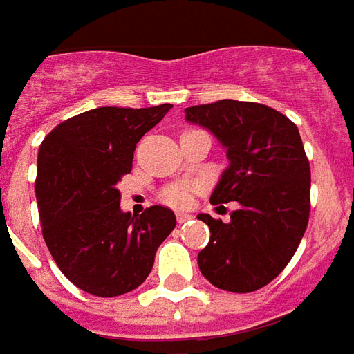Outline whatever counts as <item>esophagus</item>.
Segmentation results:
<instances>
[{
  "mask_svg": "<svg viewBox=\"0 0 354 354\" xmlns=\"http://www.w3.org/2000/svg\"><path fill=\"white\" fill-rule=\"evenodd\" d=\"M190 217H192V215H189V213H183V212H179V213H177V223H179V225H183V223H187V221H189Z\"/></svg>",
  "mask_w": 354,
  "mask_h": 354,
  "instance_id": "34e87169",
  "label": "esophagus"
}]
</instances>
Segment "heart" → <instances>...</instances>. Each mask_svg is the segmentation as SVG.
I'll return each mask as SVG.
<instances>
[{
	"label": "heart",
	"mask_w": 354,
	"mask_h": 354,
	"mask_svg": "<svg viewBox=\"0 0 354 354\" xmlns=\"http://www.w3.org/2000/svg\"><path fill=\"white\" fill-rule=\"evenodd\" d=\"M192 198V187L189 185H173L164 192V200L171 205H189Z\"/></svg>",
	"instance_id": "1"
}]
</instances>
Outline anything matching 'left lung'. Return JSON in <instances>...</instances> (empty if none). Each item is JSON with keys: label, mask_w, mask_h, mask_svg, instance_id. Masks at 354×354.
Wrapping results in <instances>:
<instances>
[{"label": "left lung", "mask_w": 354, "mask_h": 354, "mask_svg": "<svg viewBox=\"0 0 354 354\" xmlns=\"http://www.w3.org/2000/svg\"><path fill=\"white\" fill-rule=\"evenodd\" d=\"M227 150L229 165L209 202H236L230 221L200 213L209 244L198 267L215 288L255 292L284 270L301 242L310 209V167L297 125L278 110L223 99L185 110Z\"/></svg>", "instance_id": "left-lung-1"}]
</instances>
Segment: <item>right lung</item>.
<instances>
[{
  "label": "right lung",
  "instance_id": "obj_1",
  "mask_svg": "<svg viewBox=\"0 0 354 354\" xmlns=\"http://www.w3.org/2000/svg\"><path fill=\"white\" fill-rule=\"evenodd\" d=\"M101 106L59 124L37 150L36 200L45 244L62 274L80 290L116 297L139 288L175 213L150 205L122 212L118 183L131 171L137 142L169 112Z\"/></svg>",
  "mask_w": 354,
  "mask_h": 354
}]
</instances>
